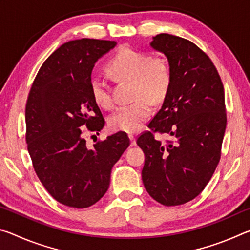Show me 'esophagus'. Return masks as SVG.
<instances>
[{
    "mask_svg": "<svg viewBox=\"0 0 250 250\" xmlns=\"http://www.w3.org/2000/svg\"><path fill=\"white\" fill-rule=\"evenodd\" d=\"M129 138H130V141H131V146H134L135 145H137V142H135V138H134V135H132V134H129Z\"/></svg>",
    "mask_w": 250,
    "mask_h": 250,
    "instance_id": "1",
    "label": "esophagus"
}]
</instances>
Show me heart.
<instances>
[{"instance_id":"1","label":"heart","mask_w":250,"mask_h":250,"mask_svg":"<svg viewBox=\"0 0 250 250\" xmlns=\"http://www.w3.org/2000/svg\"><path fill=\"white\" fill-rule=\"evenodd\" d=\"M107 70L118 80H132L133 99H137L112 113L109 119L110 128L129 133L137 132L151 116V103L160 104L167 97L171 84L170 68L162 59L126 47L110 59ZM90 92L100 107H112L110 88L105 80L96 76L91 77Z\"/></svg>"}]
</instances>
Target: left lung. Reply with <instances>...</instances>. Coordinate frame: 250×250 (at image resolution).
I'll return each mask as SVG.
<instances>
[{
    "label": "left lung",
    "mask_w": 250,
    "mask_h": 250,
    "mask_svg": "<svg viewBox=\"0 0 250 250\" xmlns=\"http://www.w3.org/2000/svg\"><path fill=\"white\" fill-rule=\"evenodd\" d=\"M150 46L167 58L171 84L149 128L175 141L166 145L150 131L138 138L146 156L142 181L156 202L175 206L195 198L217 167L227 122L225 95L214 64L192 42L163 33Z\"/></svg>",
    "instance_id": "1"
}]
</instances>
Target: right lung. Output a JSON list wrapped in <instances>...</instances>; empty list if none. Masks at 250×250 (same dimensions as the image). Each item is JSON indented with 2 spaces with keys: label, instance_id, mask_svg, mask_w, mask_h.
<instances>
[{
  "label": "right lung",
  "instance_id": "1",
  "mask_svg": "<svg viewBox=\"0 0 250 250\" xmlns=\"http://www.w3.org/2000/svg\"><path fill=\"white\" fill-rule=\"evenodd\" d=\"M117 42L69 41L46 59L32 84L25 109L26 142L34 170L57 202L75 208L94 205L107 192L112 167L130 145L119 131L86 145L83 128L100 131L104 119L92 99L96 62Z\"/></svg>",
  "mask_w": 250,
  "mask_h": 250
}]
</instances>
